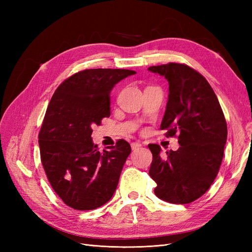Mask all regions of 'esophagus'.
I'll return each mask as SVG.
<instances>
[{
    "label": "esophagus",
    "mask_w": 252,
    "mask_h": 252,
    "mask_svg": "<svg viewBox=\"0 0 252 252\" xmlns=\"http://www.w3.org/2000/svg\"><path fill=\"white\" fill-rule=\"evenodd\" d=\"M141 146H143V145H142L140 142H134V143H131V148H132V150L139 149Z\"/></svg>",
    "instance_id": "esophagus-1"
}]
</instances>
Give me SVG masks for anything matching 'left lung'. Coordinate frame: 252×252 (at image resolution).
<instances>
[{"label": "left lung", "instance_id": "8db88e82", "mask_svg": "<svg viewBox=\"0 0 252 252\" xmlns=\"http://www.w3.org/2000/svg\"><path fill=\"white\" fill-rule=\"evenodd\" d=\"M169 84L168 102L161 124L167 136L179 134L180 148L166 151L149 144V175L157 183L156 195L172 204L201 197L220 170L227 140V124L215 91L201 73L185 64L151 66Z\"/></svg>", "mask_w": 252, "mask_h": 252}]
</instances>
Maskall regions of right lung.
Masks as SVG:
<instances>
[{"mask_svg":"<svg viewBox=\"0 0 252 252\" xmlns=\"http://www.w3.org/2000/svg\"><path fill=\"white\" fill-rule=\"evenodd\" d=\"M129 69H86L57 88L47 107L39 145L41 161L56 193L69 207L93 210L107 203L130 155L125 140L100 151L91 139L93 126L110 116V93L134 74Z\"/></svg>","mask_w":252,"mask_h":252,"instance_id":"right-lung-1","label":"right lung"}]
</instances>
